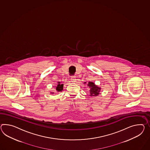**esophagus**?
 <instances>
[{
    "instance_id": "obj_1",
    "label": "esophagus",
    "mask_w": 150,
    "mask_h": 150,
    "mask_svg": "<svg viewBox=\"0 0 150 150\" xmlns=\"http://www.w3.org/2000/svg\"><path fill=\"white\" fill-rule=\"evenodd\" d=\"M71 81L72 82H75L76 81V77L75 76H71Z\"/></svg>"
}]
</instances>
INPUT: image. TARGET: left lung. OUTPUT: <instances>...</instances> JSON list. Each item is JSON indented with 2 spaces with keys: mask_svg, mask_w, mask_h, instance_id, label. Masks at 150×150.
<instances>
[{
  "mask_svg": "<svg viewBox=\"0 0 150 150\" xmlns=\"http://www.w3.org/2000/svg\"><path fill=\"white\" fill-rule=\"evenodd\" d=\"M86 83V82H85ZM89 88H90L89 90V93H90V96H96L99 94V92L100 91L101 88L99 87L98 86L95 85L94 83L92 82H89L87 84Z\"/></svg>",
  "mask_w": 150,
  "mask_h": 150,
  "instance_id": "left-lung-1",
  "label": "left lung"
}]
</instances>
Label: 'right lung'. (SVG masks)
I'll list each match as a JSON object with an SVG mask.
<instances>
[{"mask_svg":"<svg viewBox=\"0 0 150 150\" xmlns=\"http://www.w3.org/2000/svg\"><path fill=\"white\" fill-rule=\"evenodd\" d=\"M63 84H62L60 82H58V84L57 85V86L56 87V91H61L63 90ZM52 94H54V92H51Z\"/></svg>","mask_w":150,"mask_h":150,"instance_id":"1","label":"right lung"}]
</instances>
